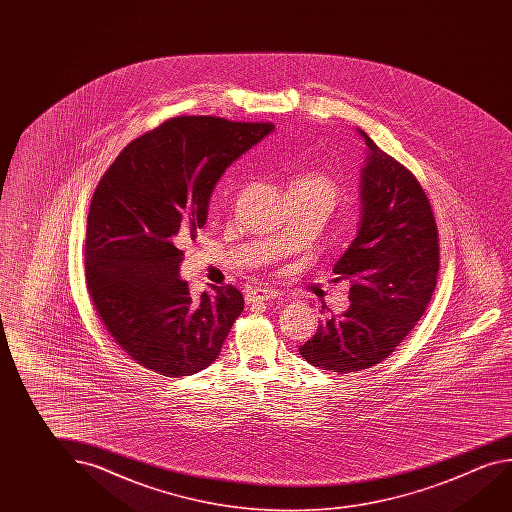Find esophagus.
I'll return each instance as SVG.
<instances>
[{"label":"esophagus","mask_w":512,"mask_h":512,"mask_svg":"<svg viewBox=\"0 0 512 512\" xmlns=\"http://www.w3.org/2000/svg\"><path fill=\"white\" fill-rule=\"evenodd\" d=\"M278 296H280V293L275 291V289L262 287V289H255L252 293L246 294V300H248V303L268 302V300H273V298H278Z\"/></svg>","instance_id":"esophagus-1"}]
</instances>
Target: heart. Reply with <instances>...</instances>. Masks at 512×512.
<instances>
[{"label":"heart","mask_w":512,"mask_h":512,"mask_svg":"<svg viewBox=\"0 0 512 512\" xmlns=\"http://www.w3.org/2000/svg\"><path fill=\"white\" fill-rule=\"evenodd\" d=\"M291 185H302V187H309L318 193L327 194L332 202H336L337 198V185L334 180H330L328 176L318 175V173H309V175L298 176L294 178Z\"/></svg>","instance_id":"1"}]
</instances>
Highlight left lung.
Returning <instances> with one entry per match:
<instances>
[{
  "mask_svg": "<svg viewBox=\"0 0 512 512\" xmlns=\"http://www.w3.org/2000/svg\"><path fill=\"white\" fill-rule=\"evenodd\" d=\"M368 146L361 223L334 264L350 280V309L319 323L303 359L339 375L387 359L427 310L439 273V234L427 194L409 169L357 130Z\"/></svg>",
  "mask_w": 512,
  "mask_h": 512,
  "instance_id": "obj_1",
  "label": "left lung"
}]
</instances>
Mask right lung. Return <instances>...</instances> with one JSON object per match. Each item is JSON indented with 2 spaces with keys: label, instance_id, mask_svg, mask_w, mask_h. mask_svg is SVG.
I'll list each match as a JSON object with an SVG mask.
<instances>
[{
  "label": "right lung",
  "instance_id": "obj_1",
  "mask_svg": "<svg viewBox=\"0 0 512 512\" xmlns=\"http://www.w3.org/2000/svg\"><path fill=\"white\" fill-rule=\"evenodd\" d=\"M275 126L180 116L121 151L91 200L85 284L110 336L130 359L185 377L218 359L244 309L234 285L193 300L178 278L184 252L207 221L225 169Z\"/></svg>",
  "mask_w": 512,
  "mask_h": 512
}]
</instances>
